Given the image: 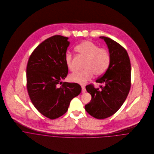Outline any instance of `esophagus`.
<instances>
[{
  "instance_id": "obj_1",
  "label": "esophagus",
  "mask_w": 154,
  "mask_h": 154,
  "mask_svg": "<svg viewBox=\"0 0 154 154\" xmlns=\"http://www.w3.org/2000/svg\"><path fill=\"white\" fill-rule=\"evenodd\" d=\"M81 87H82V93H85L86 92V89H85V86L84 85H82Z\"/></svg>"
}]
</instances>
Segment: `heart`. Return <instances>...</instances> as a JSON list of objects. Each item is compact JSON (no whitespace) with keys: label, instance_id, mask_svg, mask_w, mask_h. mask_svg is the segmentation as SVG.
Segmentation results:
<instances>
[{"label":"heart","instance_id":"1","mask_svg":"<svg viewBox=\"0 0 154 154\" xmlns=\"http://www.w3.org/2000/svg\"><path fill=\"white\" fill-rule=\"evenodd\" d=\"M75 50L87 58L83 70H78L69 75V80L72 82L85 84L91 80L94 74L100 76L109 69L111 62V56L109 50L104 47H100L97 44L90 42L84 41L78 44ZM66 66L70 70H74L72 56L70 53L65 54Z\"/></svg>","mask_w":154,"mask_h":154}]
</instances>
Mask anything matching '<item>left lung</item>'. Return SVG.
I'll return each mask as SVG.
<instances>
[{
    "label": "left lung",
    "instance_id": "8db88e82",
    "mask_svg": "<svg viewBox=\"0 0 154 154\" xmlns=\"http://www.w3.org/2000/svg\"><path fill=\"white\" fill-rule=\"evenodd\" d=\"M100 38L108 46L111 56L110 66L95 81L103 84L101 89L95 88L93 84L86 86L92 98L85 109L94 118L104 119L116 113L125 101L131 87V65L123 47L110 38Z\"/></svg>",
    "mask_w": 154,
    "mask_h": 154
}]
</instances>
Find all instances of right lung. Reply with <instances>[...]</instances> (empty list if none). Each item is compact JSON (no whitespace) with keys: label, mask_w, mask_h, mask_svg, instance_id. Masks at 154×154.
<instances>
[{"label":"right lung","mask_w":154,"mask_h":154,"mask_svg":"<svg viewBox=\"0 0 154 154\" xmlns=\"http://www.w3.org/2000/svg\"><path fill=\"white\" fill-rule=\"evenodd\" d=\"M67 40L60 35L46 39L32 51L26 66L30 100L37 110L51 120L63 115L82 89L77 83L62 82L68 73L65 59Z\"/></svg>","instance_id":"obj_1"}]
</instances>
